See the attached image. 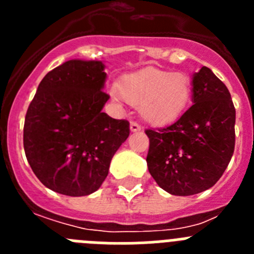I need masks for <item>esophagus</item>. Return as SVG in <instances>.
Wrapping results in <instances>:
<instances>
[{
	"label": "esophagus",
	"instance_id": "1",
	"mask_svg": "<svg viewBox=\"0 0 254 254\" xmlns=\"http://www.w3.org/2000/svg\"><path fill=\"white\" fill-rule=\"evenodd\" d=\"M129 128H131L132 132H137V131H141V126L136 122H131V125H129Z\"/></svg>",
	"mask_w": 254,
	"mask_h": 254
}]
</instances>
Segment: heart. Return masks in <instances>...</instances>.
<instances>
[{"instance_id":"b5f03b06","label":"heart","mask_w":254,"mask_h":254,"mask_svg":"<svg viewBox=\"0 0 254 254\" xmlns=\"http://www.w3.org/2000/svg\"><path fill=\"white\" fill-rule=\"evenodd\" d=\"M192 91V80L186 73L143 68L123 76L113 95L138 105V112L147 123L161 126L177 120L187 109Z\"/></svg>"}]
</instances>
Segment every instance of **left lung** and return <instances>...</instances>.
<instances>
[{"label":"left lung","mask_w":254,"mask_h":254,"mask_svg":"<svg viewBox=\"0 0 254 254\" xmlns=\"http://www.w3.org/2000/svg\"><path fill=\"white\" fill-rule=\"evenodd\" d=\"M193 104L177 122L146 129L147 168L159 187L192 196L221 178L235 146V108L220 78L203 66L193 75Z\"/></svg>","instance_id":"left-lung-1"}]
</instances>
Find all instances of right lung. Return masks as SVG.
I'll list each match as a JSON object with an SVG mask.
<instances>
[{
	"instance_id": "1",
	"label": "right lung",
	"mask_w": 254,
	"mask_h": 254,
	"mask_svg": "<svg viewBox=\"0 0 254 254\" xmlns=\"http://www.w3.org/2000/svg\"><path fill=\"white\" fill-rule=\"evenodd\" d=\"M100 61H67L44 76L24 123V150L47 188L66 196L99 190L129 122L102 112L109 95Z\"/></svg>"
}]
</instances>
